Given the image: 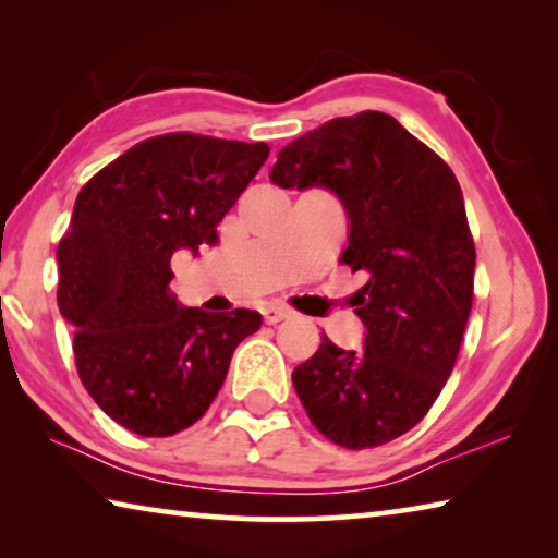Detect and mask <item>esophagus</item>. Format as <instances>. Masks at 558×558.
Masks as SVG:
<instances>
[{
  "label": "esophagus",
  "instance_id": "34e87169",
  "mask_svg": "<svg viewBox=\"0 0 558 558\" xmlns=\"http://www.w3.org/2000/svg\"><path fill=\"white\" fill-rule=\"evenodd\" d=\"M292 313L288 307H282V305H268V307H263V319H266L268 325H278V323H282V319H288Z\"/></svg>",
  "mask_w": 558,
  "mask_h": 558
}]
</instances>
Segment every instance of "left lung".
I'll return each mask as SVG.
<instances>
[{
    "instance_id": "8db88e82",
    "label": "left lung",
    "mask_w": 558,
    "mask_h": 558,
    "mask_svg": "<svg viewBox=\"0 0 558 558\" xmlns=\"http://www.w3.org/2000/svg\"><path fill=\"white\" fill-rule=\"evenodd\" d=\"M270 182L339 196L349 219L342 263L369 276L354 295L364 349L323 337L292 372L295 391L337 446H384L438 399L470 317L475 243L458 179L399 120L366 110L292 140Z\"/></svg>"
}]
</instances>
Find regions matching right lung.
<instances>
[{
  "label": "right lung",
  "instance_id": "add662e5",
  "mask_svg": "<svg viewBox=\"0 0 558 558\" xmlns=\"http://www.w3.org/2000/svg\"><path fill=\"white\" fill-rule=\"evenodd\" d=\"M270 155L266 143L169 132L130 147L81 189L59 243V310L88 393L137 436L202 418L256 310L204 313L169 290L172 256L216 243V226Z\"/></svg>",
  "mask_w": 558,
  "mask_h": 558
}]
</instances>
